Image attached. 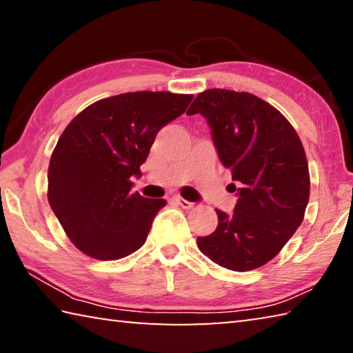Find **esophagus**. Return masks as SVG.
<instances>
[{"label": "esophagus", "mask_w": 353, "mask_h": 353, "mask_svg": "<svg viewBox=\"0 0 353 353\" xmlns=\"http://www.w3.org/2000/svg\"><path fill=\"white\" fill-rule=\"evenodd\" d=\"M172 201H174L176 204L181 205L182 208H191V207L194 205L193 202H190V201H187V199H183V198H181V196H174V198H172Z\"/></svg>", "instance_id": "obj_1"}]
</instances>
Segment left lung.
Masks as SVG:
<instances>
[{"instance_id": "left-lung-1", "label": "left lung", "mask_w": 353, "mask_h": 353, "mask_svg": "<svg viewBox=\"0 0 353 353\" xmlns=\"http://www.w3.org/2000/svg\"><path fill=\"white\" fill-rule=\"evenodd\" d=\"M187 113L207 119L238 196L232 214L216 208V230L198 236L201 252L227 270H256L282 250L303 219L310 174L302 141L282 113L248 92L205 90Z\"/></svg>"}]
</instances>
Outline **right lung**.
Returning a JSON list of instances; mask_svg holds the SVG:
<instances>
[{"instance_id":"right-lung-1","label":"right lung","mask_w":353,"mask_h":353,"mask_svg":"<svg viewBox=\"0 0 353 353\" xmlns=\"http://www.w3.org/2000/svg\"><path fill=\"white\" fill-rule=\"evenodd\" d=\"M193 94L135 92L97 101L73 118L48 170V201L71 243L97 260H118L146 241L165 199L132 193L160 129Z\"/></svg>"}]
</instances>
